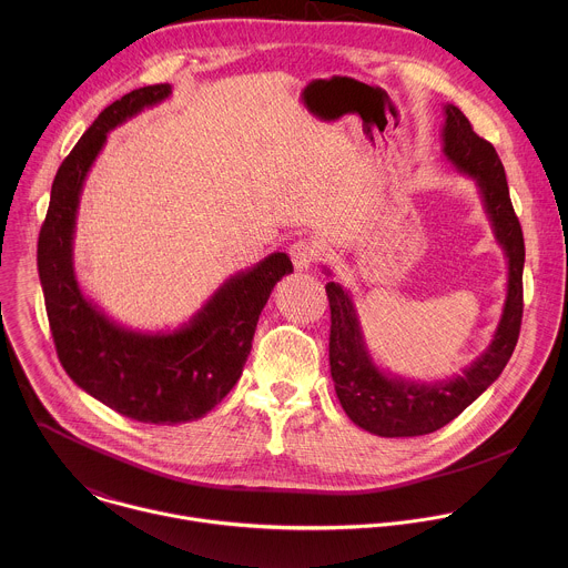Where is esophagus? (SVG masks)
Listing matches in <instances>:
<instances>
[{
    "label": "esophagus",
    "mask_w": 568,
    "mask_h": 568,
    "mask_svg": "<svg viewBox=\"0 0 568 568\" xmlns=\"http://www.w3.org/2000/svg\"><path fill=\"white\" fill-rule=\"evenodd\" d=\"M288 255H291V260H293L297 271H306V268H311L317 262L320 248H317V244L313 243V241L300 239V241H295V243L288 246Z\"/></svg>",
    "instance_id": "1"
}]
</instances>
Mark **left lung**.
<instances>
[{"instance_id": "left-lung-1", "label": "left lung", "mask_w": 568, "mask_h": 568, "mask_svg": "<svg viewBox=\"0 0 568 568\" xmlns=\"http://www.w3.org/2000/svg\"><path fill=\"white\" fill-rule=\"evenodd\" d=\"M444 113V155L479 185L494 236L507 257V297L486 352L462 376L426 385L381 372L367 352L349 293L334 282L325 284L332 322L329 374L336 398L356 426L381 437H417L446 426L500 376L520 334L525 241L511 207L505 168L494 146L475 133L455 104H446Z\"/></svg>"}]
</instances>
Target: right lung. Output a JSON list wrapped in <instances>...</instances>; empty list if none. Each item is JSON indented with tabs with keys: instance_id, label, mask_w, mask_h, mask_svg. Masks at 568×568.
<instances>
[{
	"instance_id": "add662e5",
	"label": "right lung",
	"mask_w": 568,
	"mask_h": 568,
	"mask_svg": "<svg viewBox=\"0 0 568 568\" xmlns=\"http://www.w3.org/2000/svg\"><path fill=\"white\" fill-rule=\"evenodd\" d=\"M168 95L170 84H149L95 118L54 176L37 248L48 322L63 369L89 396L144 424L199 419L234 389L273 286L293 273L286 253H271L230 277L190 324L158 334L113 324L82 295L72 243L84 176L111 129Z\"/></svg>"
}]
</instances>
